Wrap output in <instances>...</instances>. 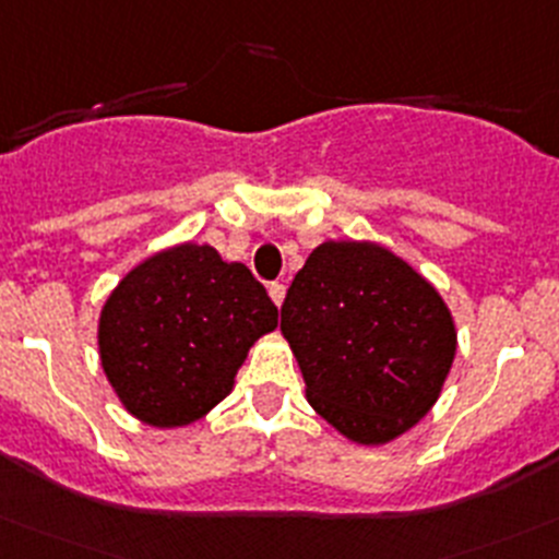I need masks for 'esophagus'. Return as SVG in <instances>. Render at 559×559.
Returning <instances> with one entry per match:
<instances>
[{
	"mask_svg": "<svg viewBox=\"0 0 559 559\" xmlns=\"http://www.w3.org/2000/svg\"><path fill=\"white\" fill-rule=\"evenodd\" d=\"M269 296H271V301L280 307V305H283V299H285V285L283 283H271L269 285Z\"/></svg>",
	"mask_w": 559,
	"mask_h": 559,
	"instance_id": "1",
	"label": "esophagus"
}]
</instances>
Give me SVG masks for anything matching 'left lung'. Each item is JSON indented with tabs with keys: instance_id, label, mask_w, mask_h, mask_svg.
Listing matches in <instances>:
<instances>
[{
	"instance_id": "1",
	"label": "left lung",
	"mask_w": 559,
	"mask_h": 559,
	"mask_svg": "<svg viewBox=\"0 0 559 559\" xmlns=\"http://www.w3.org/2000/svg\"><path fill=\"white\" fill-rule=\"evenodd\" d=\"M280 332L307 403L348 442L379 448L442 395L459 332L442 294L376 241H323L290 283Z\"/></svg>"
}]
</instances>
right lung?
Instances as JSON below:
<instances>
[{
    "label": "right lung",
    "mask_w": 559,
    "mask_h": 559,
    "mask_svg": "<svg viewBox=\"0 0 559 559\" xmlns=\"http://www.w3.org/2000/svg\"><path fill=\"white\" fill-rule=\"evenodd\" d=\"M276 318L247 265L209 243H175L136 263L100 307V368L131 417L183 428L230 395Z\"/></svg>",
    "instance_id": "add662e5"
}]
</instances>
